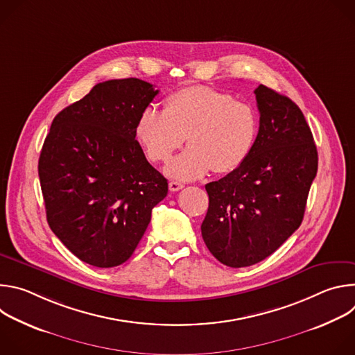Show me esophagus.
Returning <instances> with one entry per match:
<instances>
[{
  "label": "esophagus",
  "instance_id": "esophagus-1",
  "mask_svg": "<svg viewBox=\"0 0 355 355\" xmlns=\"http://www.w3.org/2000/svg\"><path fill=\"white\" fill-rule=\"evenodd\" d=\"M168 188H170L171 192H177V191H180V189L184 188V184H181V182H178V181H171V182L168 184Z\"/></svg>",
  "mask_w": 355,
  "mask_h": 355
}]
</instances>
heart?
I'll return each instance as SVG.
<instances>
[{
	"mask_svg": "<svg viewBox=\"0 0 355 355\" xmlns=\"http://www.w3.org/2000/svg\"><path fill=\"white\" fill-rule=\"evenodd\" d=\"M259 126L251 104L208 85H189L166 98L164 111L144 108L135 135L153 163L167 162L187 136L189 146L166 166V174L191 181L211 170L227 174L239 168L256 144Z\"/></svg>",
	"mask_w": 355,
	"mask_h": 355,
	"instance_id": "obj_1",
	"label": "heart"
}]
</instances>
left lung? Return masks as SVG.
Segmentation results:
<instances>
[{
	"label": "left lung",
	"mask_w": 355,
	"mask_h": 355,
	"mask_svg": "<svg viewBox=\"0 0 355 355\" xmlns=\"http://www.w3.org/2000/svg\"><path fill=\"white\" fill-rule=\"evenodd\" d=\"M260 128L245 162L205 185L209 208L202 239L232 268L263 261L300 226L318 173V148L299 107L260 84Z\"/></svg>",
	"instance_id": "1"
}]
</instances>
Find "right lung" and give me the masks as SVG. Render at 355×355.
Instances as JSON below:
<instances>
[{
    "label": "right lung",
    "mask_w": 355,
    "mask_h": 355,
    "mask_svg": "<svg viewBox=\"0 0 355 355\" xmlns=\"http://www.w3.org/2000/svg\"><path fill=\"white\" fill-rule=\"evenodd\" d=\"M157 94L139 78L99 83L56 115L44 139L37 171L47 223L89 266L129 260L168 192L135 135Z\"/></svg>",
    "instance_id": "right-lung-1"
}]
</instances>
